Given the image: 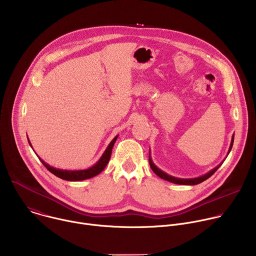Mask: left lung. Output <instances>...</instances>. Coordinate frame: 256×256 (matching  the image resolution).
<instances>
[{"label":"left lung","mask_w":256,"mask_h":256,"mask_svg":"<svg viewBox=\"0 0 256 256\" xmlns=\"http://www.w3.org/2000/svg\"><path fill=\"white\" fill-rule=\"evenodd\" d=\"M233 142H234V134L232 136V140H231V142H230V147H229V150H228L227 155H229V153L231 152ZM226 158H227V157H226ZM224 161H225V159H224L220 164H218V166H216L214 168H212V170H210L208 173H206V174H204V175H200V176H198V177H194V178H178V177H174V176H172V175H169V174H167L166 172L162 171L160 168H158V167L154 164V162H153V160H152V157H151V150H150V152H149V163H150V166H151L152 170L155 172V174L158 175L160 178H162V179H164V180H167V181H169V182H172V184H181V186H196V184H202V181H204V180H206L208 178H210V177L218 169V167H220V166L223 164Z\"/></svg>","instance_id":"8db88e82"}]
</instances>
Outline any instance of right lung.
Masks as SVG:
<instances>
[{
	"label": "right lung",
	"mask_w": 256,
	"mask_h": 256,
	"mask_svg": "<svg viewBox=\"0 0 256 256\" xmlns=\"http://www.w3.org/2000/svg\"><path fill=\"white\" fill-rule=\"evenodd\" d=\"M118 134L116 136H114V140L109 142V144L107 146V148L105 149V151L103 152V154L99 158V160L94 165H92L91 167H89L87 169H80V170H66L64 169H64H60V168H54V167L48 165V163H46L44 160H42V158H40V157L38 158L42 161V163L44 165V167L48 171H50L52 174L58 176V178H62L64 180H68V181H81V180L89 179V178H92V177L98 175L99 173H101L103 171V169L106 167V165L109 162V159H110L112 148H114V142L118 140ZM28 142L30 144V147L32 148L29 138H28Z\"/></svg>",
	"instance_id": "add662e5"
}]
</instances>
